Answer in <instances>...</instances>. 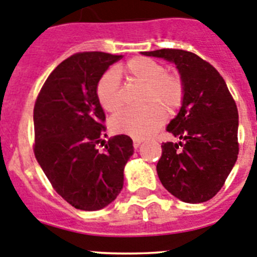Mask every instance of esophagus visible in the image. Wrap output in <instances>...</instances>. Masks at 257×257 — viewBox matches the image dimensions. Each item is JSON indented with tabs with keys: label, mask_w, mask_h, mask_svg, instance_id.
I'll list each match as a JSON object with an SVG mask.
<instances>
[{
	"label": "esophagus",
	"mask_w": 257,
	"mask_h": 257,
	"mask_svg": "<svg viewBox=\"0 0 257 257\" xmlns=\"http://www.w3.org/2000/svg\"><path fill=\"white\" fill-rule=\"evenodd\" d=\"M142 139H134V148H139V145L142 144Z\"/></svg>",
	"instance_id": "1"
}]
</instances>
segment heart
Listing matches in <instances>:
<instances>
[{
    "label": "heart",
    "instance_id": "b5f03b06",
    "mask_svg": "<svg viewBox=\"0 0 257 257\" xmlns=\"http://www.w3.org/2000/svg\"><path fill=\"white\" fill-rule=\"evenodd\" d=\"M126 72L134 82L147 86L144 103L139 110H122L110 119V127L117 134L145 139L166 121L165 106L174 112L183 104L185 86L180 74L167 72L161 61L138 56L126 64ZM97 100L104 110L114 113L123 104L119 74L115 69H108L96 85ZM163 106L161 107L160 105Z\"/></svg>",
    "mask_w": 257,
    "mask_h": 257
}]
</instances>
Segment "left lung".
Listing matches in <instances>:
<instances>
[{"label": "left lung", "mask_w": 257, "mask_h": 257, "mask_svg": "<svg viewBox=\"0 0 257 257\" xmlns=\"http://www.w3.org/2000/svg\"><path fill=\"white\" fill-rule=\"evenodd\" d=\"M143 55L175 63L185 86L180 112L167 126L180 142L162 143L158 178L180 201H208L222 188L239 152L234 99L219 72L193 52L161 49Z\"/></svg>", "instance_id": "1"}]
</instances>
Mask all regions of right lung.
<instances>
[{
  "label": "right lung",
  "mask_w": 257,
  "mask_h": 257,
  "mask_svg": "<svg viewBox=\"0 0 257 257\" xmlns=\"http://www.w3.org/2000/svg\"><path fill=\"white\" fill-rule=\"evenodd\" d=\"M122 55L77 52L52 70L35 103L33 151L59 196L74 208L95 211L114 201L123 187V169L133 140L113 136L102 146L105 113L96 85Z\"/></svg>",
  "instance_id": "add662e5"
}]
</instances>
